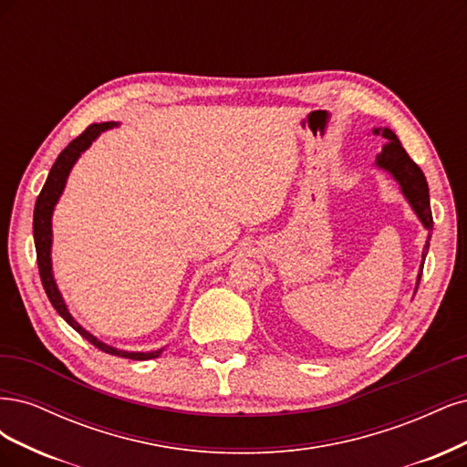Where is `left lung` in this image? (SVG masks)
Listing matches in <instances>:
<instances>
[{
    "mask_svg": "<svg viewBox=\"0 0 467 467\" xmlns=\"http://www.w3.org/2000/svg\"><path fill=\"white\" fill-rule=\"evenodd\" d=\"M372 133L374 135H382L384 140H388V143L382 147V151L376 155V162L374 164L380 171H386L400 184V190L403 193V198L408 200V203L411 205L417 219L420 221V224H423V227L429 233L427 243L423 246V254H420V267H419L417 283H415V293H417L420 275H423V264H425V258H427L429 240H431V233H432V213H431V200H429V184H427V178H425L423 171H420L417 164L411 161V157L401 147L398 135L392 130H389V128H372Z\"/></svg>",
    "mask_w": 467,
    "mask_h": 467,
    "instance_id": "left-lung-1",
    "label": "left lung"
}]
</instances>
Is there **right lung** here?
Masks as SVG:
<instances>
[{
	"instance_id": "right-lung-1",
	"label": "right lung",
	"mask_w": 467,
	"mask_h": 467,
	"mask_svg": "<svg viewBox=\"0 0 467 467\" xmlns=\"http://www.w3.org/2000/svg\"><path fill=\"white\" fill-rule=\"evenodd\" d=\"M118 122H102V124H91L88 126L79 138H75L62 153L57 155L54 167L44 182V188L40 192V195L36 198V205H35V217H33V233H35V246H36V262H38V272H40V279L44 285V291H47L52 306L56 308V312L62 316V318L75 329V332L81 334L87 341H91L95 348H99L100 351L109 353V355H116V357H124V358H131V360H149V358H157L162 349L157 351H124L112 348V345L100 341L99 337H95L91 332L73 318L71 312L67 310L66 300L59 293L56 279H54V272H52V215H54V207L57 203V200L62 198L67 176L73 169V164L78 162V159L81 157V153H85L91 143L99 138L102 131L118 128Z\"/></svg>"
}]
</instances>
